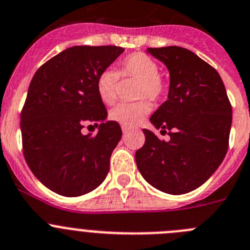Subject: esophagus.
I'll return each mask as SVG.
<instances>
[{"instance_id": "1", "label": "esophagus", "mask_w": 250, "mask_h": 250, "mask_svg": "<svg viewBox=\"0 0 250 250\" xmlns=\"http://www.w3.org/2000/svg\"><path fill=\"white\" fill-rule=\"evenodd\" d=\"M122 132L125 133H125H128V128H125V127H122Z\"/></svg>"}]
</instances>
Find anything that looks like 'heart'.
I'll use <instances>...</instances> for the list:
<instances>
[{"mask_svg": "<svg viewBox=\"0 0 250 250\" xmlns=\"http://www.w3.org/2000/svg\"><path fill=\"white\" fill-rule=\"evenodd\" d=\"M159 66L150 57L143 53H133L121 62L117 71L106 69L97 76L96 88L99 97L106 104H114L117 100L118 78H133L138 80L137 96L149 100L160 99L165 91V83L158 75ZM150 111V104L146 100L133 104L123 102L109 112V118L122 127L132 128L141 123Z\"/></svg>", "mask_w": 250, "mask_h": 250, "instance_id": "1", "label": "heart"}]
</instances>
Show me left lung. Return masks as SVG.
I'll return each mask as SVG.
<instances>
[{
    "mask_svg": "<svg viewBox=\"0 0 250 250\" xmlns=\"http://www.w3.org/2000/svg\"><path fill=\"white\" fill-rule=\"evenodd\" d=\"M169 70L167 100L150 117L163 142L143 129L146 143L136 153L142 176L153 188L183 195L200 188L223 162L228 149L232 107L220 74L181 46L148 48Z\"/></svg>",
    "mask_w": 250,
    "mask_h": 250,
    "instance_id": "8db88e82",
    "label": "left lung"
}]
</instances>
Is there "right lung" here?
Here are the masks:
<instances>
[{
	"mask_svg": "<svg viewBox=\"0 0 250 250\" xmlns=\"http://www.w3.org/2000/svg\"><path fill=\"white\" fill-rule=\"evenodd\" d=\"M123 51L114 45L71 46L42 65L30 81L21 113L23 154L36 178L55 193L85 195L108 174L122 130L106 121L96 80ZM86 124L99 127L96 136L82 134Z\"/></svg>",
	"mask_w": 250,
	"mask_h": 250,
	"instance_id": "add662e5",
	"label": "right lung"
}]
</instances>
